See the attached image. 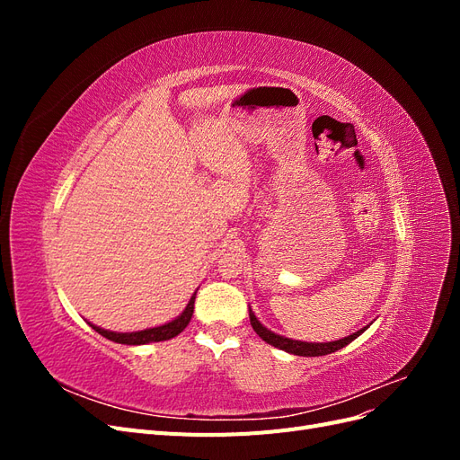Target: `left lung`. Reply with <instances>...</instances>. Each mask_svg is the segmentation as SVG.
I'll return each instance as SVG.
<instances>
[{
  "mask_svg": "<svg viewBox=\"0 0 460 460\" xmlns=\"http://www.w3.org/2000/svg\"><path fill=\"white\" fill-rule=\"evenodd\" d=\"M249 320H252V326L253 330L259 333V338L264 340L267 343L278 347V349H282L286 353H294V355H299V357H320V355H330V353H336L340 351L341 347L349 345L355 338H358L360 333H363L367 328L358 330L355 333H351V336H347L343 340H338V341H328V343H307V341H297V340H289V338H284V336H278V333L270 332L269 328H264L255 313L249 309Z\"/></svg>",
  "mask_w": 460,
  "mask_h": 460,
  "instance_id": "8db88e82",
  "label": "left lung"
}]
</instances>
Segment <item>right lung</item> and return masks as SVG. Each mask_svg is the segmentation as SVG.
<instances>
[{
	"label": "right lung",
	"instance_id": "add662e5",
	"mask_svg": "<svg viewBox=\"0 0 460 460\" xmlns=\"http://www.w3.org/2000/svg\"><path fill=\"white\" fill-rule=\"evenodd\" d=\"M198 294V291H196ZM196 294L191 296V299L188 301L184 313L176 316L172 323H166L163 326H155V328H147V330H140V332H127V333H120V332H109L103 330L100 326H93L90 324L97 333H102L103 338L115 341V343H124V345H146L151 341H164V340H171L174 336H178L180 332H182L191 320L193 314V303H196Z\"/></svg>",
	"mask_w": 460,
	"mask_h": 460
}]
</instances>
